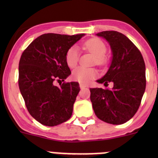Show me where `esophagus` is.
<instances>
[{"label":"esophagus","mask_w":158,"mask_h":158,"mask_svg":"<svg viewBox=\"0 0 158 158\" xmlns=\"http://www.w3.org/2000/svg\"><path fill=\"white\" fill-rule=\"evenodd\" d=\"M79 87H80L81 89H84L86 87V85H85V84H82V83H79Z\"/></svg>","instance_id":"esophagus-1"}]
</instances>
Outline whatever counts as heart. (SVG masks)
<instances>
[{
  "label": "heart",
  "mask_w": 158,
  "mask_h": 158,
  "mask_svg": "<svg viewBox=\"0 0 158 158\" xmlns=\"http://www.w3.org/2000/svg\"><path fill=\"white\" fill-rule=\"evenodd\" d=\"M84 48L95 56L94 63L99 66H105L108 64L106 52L107 47L102 40L98 38H92L84 44ZM79 50L76 47H72L66 51V62L69 68H74L79 61ZM98 71L94 68L77 67L72 73V79L82 84H87L98 76Z\"/></svg>",
  "instance_id": "obj_1"
}]
</instances>
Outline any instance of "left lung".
I'll use <instances>...</instances> for the list:
<instances>
[{
  "label": "left lung",
  "instance_id": "8db88e82",
  "mask_svg": "<svg viewBox=\"0 0 158 158\" xmlns=\"http://www.w3.org/2000/svg\"><path fill=\"white\" fill-rule=\"evenodd\" d=\"M109 43L112 60L99 83L113 88L90 89V99L95 115L107 123L122 125L138 111L146 87L145 63L138 47L124 34L110 30L97 33Z\"/></svg>",
  "mask_w": 158,
  "mask_h": 158
}]
</instances>
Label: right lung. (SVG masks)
<instances>
[{"instance_id": "obj_1", "label": "right lung", "mask_w": 158, "mask_h": 158, "mask_svg": "<svg viewBox=\"0 0 158 158\" xmlns=\"http://www.w3.org/2000/svg\"><path fill=\"white\" fill-rule=\"evenodd\" d=\"M84 36L44 33L24 49L19 62L18 84L28 111L46 126L69 120L79 93V82H64L71 74L66 51ZM56 81L64 82L56 87Z\"/></svg>"}]
</instances>
